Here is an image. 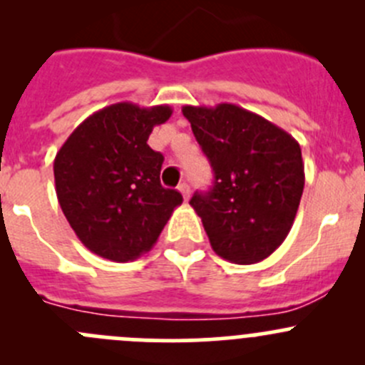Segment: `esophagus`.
I'll list each match as a JSON object with an SVG mask.
<instances>
[{
	"mask_svg": "<svg viewBox=\"0 0 365 365\" xmlns=\"http://www.w3.org/2000/svg\"><path fill=\"white\" fill-rule=\"evenodd\" d=\"M178 190H180V192H182L183 200H185V201L189 200V197H190V187H189V183H185V182H183V183H180Z\"/></svg>",
	"mask_w": 365,
	"mask_h": 365,
	"instance_id": "esophagus-1",
	"label": "esophagus"
}]
</instances>
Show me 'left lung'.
<instances>
[{
    "instance_id": "1",
    "label": "left lung",
    "mask_w": 365,
    "mask_h": 365,
    "mask_svg": "<svg viewBox=\"0 0 365 365\" xmlns=\"http://www.w3.org/2000/svg\"><path fill=\"white\" fill-rule=\"evenodd\" d=\"M213 169V187L190 206L212 249L237 264L270 256L288 237L304 192V162L293 135L235 104L183 106Z\"/></svg>"
}]
</instances>
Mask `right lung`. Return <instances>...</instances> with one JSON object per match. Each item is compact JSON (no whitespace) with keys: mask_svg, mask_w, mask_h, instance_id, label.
<instances>
[{"mask_svg":"<svg viewBox=\"0 0 365 365\" xmlns=\"http://www.w3.org/2000/svg\"><path fill=\"white\" fill-rule=\"evenodd\" d=\"M171 114L169 106L118 102L88 116L56 153L58 201L97 256L125 263L150 251L182 205L178 190L160 185L164 157L146 143Z\"/></svg>","mask_w":365,"mask_h":365,"instance_id":"1","label":"right lung"}]
</instances>
